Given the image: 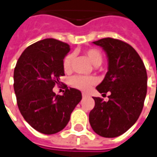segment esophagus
<instances>
[{
	"instance_id": "1",
	"label": "esophagus",
	"mask_w": 157,
	"mask_h": 157,
	"mask_svg": "<svg viewBox=\"0 0 157 157\" xmlns=\"http://www.w3.org/2000/svg\"><path fill=\"white\" fill-rule=\"evenodd\" d=\"M89 94H87V93H86V92H83V93H82V97H83V98H86V97H89Z\"/></svg>"
}]
</instances>
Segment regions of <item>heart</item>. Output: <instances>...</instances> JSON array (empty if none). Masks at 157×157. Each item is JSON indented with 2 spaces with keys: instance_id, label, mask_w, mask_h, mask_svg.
<instances>
[{
  "instance_id": "obj_1",
  "label": "heart",
  "mask_w": 157,
  "mask_h": 157,
  "mask_svg": "<svg viewBox=\"0 0 157 157\" xmlns=\"http://www.w3.org/2000/svg\"><path fill=\"white\" fill-rule=\"evenodd\" d=\"M87 58L90 59L91 63L94 66L98 67L100 66L102 62H103V55L101 52L97 49H88L85 51ZM74 59V54H67L63 59V67L65 72L71 71V67H72V62ZM96 78L94 76H74L70 80V83L72 86L77 89L82 90H88L91 86H94L96 83Z\"/></svg>"
}]
</instances>
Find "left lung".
Segmentation results:
<instances>
[{"mask_svg":"<svg viewBox=\"0 0 157 157\" xmlns=\"http://www.w3.org/2000/svg\"><path fill=\"white\" fill-rule=\"evenodd\" d=\"M94 44L106 52L108 71L96 89L109 92L108 101L93 97L95 105L89 121L96 134L115 138L126 132L139 119L147 94V76L143 60L131 45L113 38H103Z\"/></svg>","mask_w":157,"mask_h":157,"instance_id":"1","label":"left lung"}]
</instances>
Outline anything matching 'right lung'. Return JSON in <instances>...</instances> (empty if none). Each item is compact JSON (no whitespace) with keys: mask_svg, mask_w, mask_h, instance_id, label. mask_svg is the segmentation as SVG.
I'll return each mask as SVG.
<instances>
[{"mask_svg":"<svg viewBox=\"0 0 157 157\" xmlns=\"http://www.w3.org/2000/svg\"><path fill=\"white\" fill-rule=\"evenodd\" d=\"M70 46L53 38L29 45L16 63L13 89L21 114L33 129L45 134L65 128L81 100V92L67 88L63 95L53 91L64 76L63 62Z\"/></svg>","mask_w":157,"mask_h":157,"instance_id":"add662e5","label":"right lung"}]
</instances>
